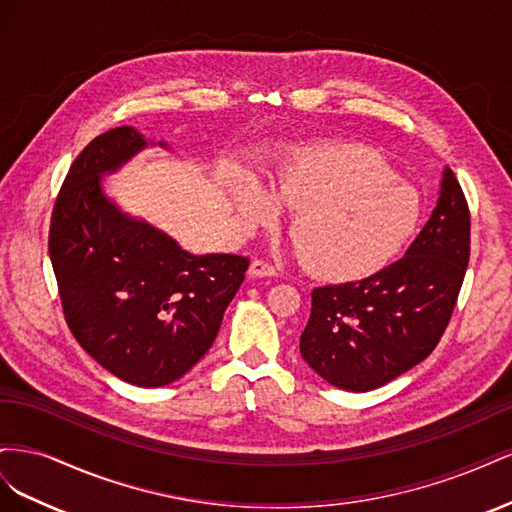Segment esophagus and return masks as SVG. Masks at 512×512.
I'll return each instance as SVG.
<instances>
[{"label": "esophagus", "instance_id": "esophagus-1", "mask_svg": "<svg viewBox=\"0 0 512 512\" xmlns=\"http://www.w3.org/2000/svg\"><path fill=\"white\" fill-rule=\"evenodd\" d=\"M250 275L252 277H275L277 271H275V267H271L269 262H265V260H254L252 265H250Z\"/></svg>", "mask_w": 512, "mask_h": 512}]
</instances>
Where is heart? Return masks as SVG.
<instances>
[{
  "label": "heart",
  "mask_w": 512,
  "mask_h": 512,
  "mask_svg": "<svg viewBox=\"0 0 512 512\" xmlns=\"http://www.w3.org/2000/svg\"><path fill=\"white\" fill-rule=\"evenodd\" d=\"M230 203L247 228L273 226L294 211L290 235L309 271L331 282L380 273L404 250L421 220V200L378 151L365 145L299 149L271 192L256 179H232Z\"/></svg>",
  "instance_id": "b5f03b06"
}]
</instances>
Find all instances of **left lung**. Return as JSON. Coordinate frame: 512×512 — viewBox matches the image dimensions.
Wrapping results in <instances>:
<instances>
[{
  "label": "left lung",
  "mask_w": 512,
  "mask_h": 512,
  "mask_svg": "<svg viewBox=\"0 0 512 512\" xmlns=\"http://www.w3.org/2000/svg\"><path fill=\"white\" fill-rule=\"evenodd\" d=\"M470 260V211L451 168L404 258L359 282L320 286L301 356L337 389L365 393L425 361L455 309Z\"/></svg>",
  "instance_id": "1"
}]
</instances>
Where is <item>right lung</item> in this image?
I'll return each instance as SVG.
<instances>
[{
    "instance_id": "obj_1",
    "label": "right lung",
    "mask_w": 512,
    "mask_h": 512,
    "mask_svg": "<svg viewBox=\"0 0 512 512\" xmlns=\"http://www.w3.org/2000/svg\"><path fill=\"white\" fill-rule=\"evenodd\" d=\"M149 145L170 149L121 126L79 153L53 209L49 254L76 342L119 380L156 389L207 354L250 260L190 254L104 192L102 179Z\"/></svg>"
}]
</instances>
